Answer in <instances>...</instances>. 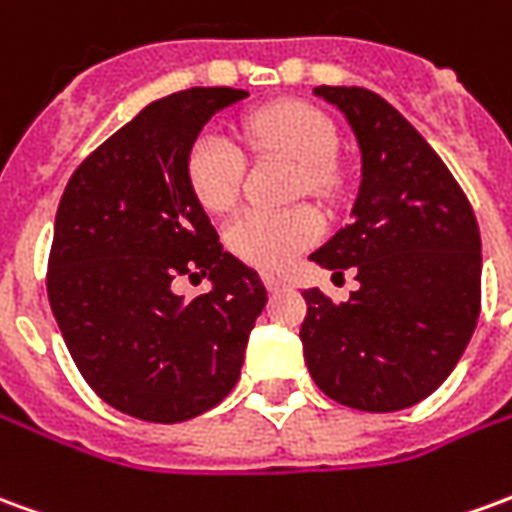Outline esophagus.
I'll return each instance as SVG.
<instances>
[{"mask_svg": "<svg viewBox=\"0 0 512 512\" xmlns=\"http://www.w3.org/2000/svg\"><path fill=\"white\" fill-rule=\"evenodd\" d=\"M263 282H266V288L271 293H277V291H285L291 282L285 280V277H280V274H263Z\"/></svg>", "mask_w": 512, "mask_h": 512, "instance_id": "34e87169", "label": "esophagus"}]
</instances>
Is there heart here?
<instances>
[{
  "label": "heart",
  "instance_id": "heart-1",
  "mask_svg": "<svg viewBox=\"0 0 512 512\" xmlns=\"http://www.w3.org/2000/svg\"><path fill=\"white\" fill-rule=\"evenodd\" d=\"M252 141L266 149H277L305 166L310 188L324 185V169L338 149L332 121L316 107L302 102H280L249 119ZM188 182L194 196L213 213L230 210L241 194L246 160L241 146L219 127L199 132L188 152ZM324 224L316 210H244L227 227V246L235 255L257 268H282L299 252L321 238Z\"/></svg>",
  "mask_w": 512,
  "mask_h": 512
}]
</instances>
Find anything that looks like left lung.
I'll use <instances>...</instances> for the list:
<instances>
[{"instance_id":"8db88e82","label":"left lung","mask_w":512,"mask_h":512,"mask_svg":"<svg viewBox=\"0 0 512 512\" xmlns=\"http://www.w3.org/2000/svg\"><path fill=\"white\" fill-rule=\"evenodd\" d=\"M360 149L352 221L310 260L360 288L332 302L307 288L299 338L330 399L368 413L418 405L441 385L480 318L482 244L466 194L410 121L366 88L318 85Z\"/></svg>"}]
</instances>
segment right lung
Returning a JSON list of instances; mask_svg holds the SVG:
<instances>
[{
	"mask_svg": "<svg viewBox=\"0 0 512 512\" xmlns=\"http://www.w3.org/2000/svg\"><path fill=\"white\" fill-rule=\"evenodd\" d=\"M249 91L188 88L146 105L71 174L46 291L85 382L127 416L177 424L235 388L268 302L255 268L224 252L188 182V152ZM177 273L207 276L185 300Z\"/></svg>",
	"mask_w": 512,
	"mask_h": 512,
	"instance_id": "1",
	"label": "right lung"
}]
</instances>
